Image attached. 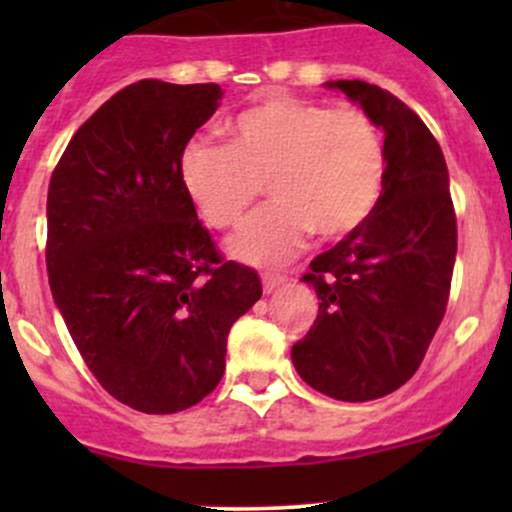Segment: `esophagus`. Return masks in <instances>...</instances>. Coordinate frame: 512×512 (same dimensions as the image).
Listing matches in <instances>:
<instances>
[{
    "instance_id": "34e87169",
    "label": "esophagus",
    "mask_w": 512,
    "mask_h": 512,
    "mask_svg": "<svg viewBox=\"0 0 512 512\" xmlns=\"http://www.w3.org/2000/svg\"><path fill=\"white\" fill-rule=\"evenodd\" d=\"M282 285H287V277H282V275H265V277H262V289H265L267 294L275 292V289H280Z\"/></svg>"
}]
</instances>
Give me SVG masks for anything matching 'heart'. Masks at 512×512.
Listing matches in <instances>:
<instances>
[{
	"label": "heart",
	"mask_w": 512,
	"mask_h": 512,
	"mask_svg": "<svg viewBox=\"0 0 512 512\" xmlns=\"http://www.w3.org/2000/svg\"><path fill=\"white\" fill-rule=\"evenodd\" d=\"M225 146L190 141L178 160L190 205L215 230H237L265 193L277 200L230 245L250 265H282L312 230L324 240L359 230L386 185V143L354 106L272 96L225 123Z\"/></svg>",
	"instance_id": "heart-1"
}]
</instances>
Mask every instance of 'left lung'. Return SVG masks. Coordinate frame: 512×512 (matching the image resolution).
I'll list each match as a JSON object with an SVG mask.
<instances>
[{
	"mask_svg": "<svg viewBox=\"0 0 512 512\" xmlns=\"http://www.w3.org/2000/svg\"><path fill=\"white\" fill-rule=\"evenodd\" d=\"M384 131L386 185L359 230L314 257L302 282L319 314L292 347L297 374L337 401H371L416 374L446 314L456 213L441 146L426 123L366 81H327Z\"/></svg>",
	"mask_w": 512,
	"mask_h": 512,
	"instance_id": "8db88e82",
	"label": "left lung"
}]
</instances>
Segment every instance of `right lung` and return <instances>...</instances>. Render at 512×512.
I'll return each mask as SVG.
<instances>
[{
  "label": "right lung",
  "mask_w": 512,
  "mask_h": 512,
  "mask_svg": "<svg viewBox=\"0 0 512 512\" xmlns=\"http://www.w3.org/2000/svg\"><path fill=\"white\" fill-rule=\"evenodd\" d=\"M218 84L138 81L74 133L46 198L54 302L98 384L143 414L203 401L225 371L230 327L262 297L223 262L178 175Z\"/></svg>",
  "instance_id": "obj_1"
}]
</instances>
